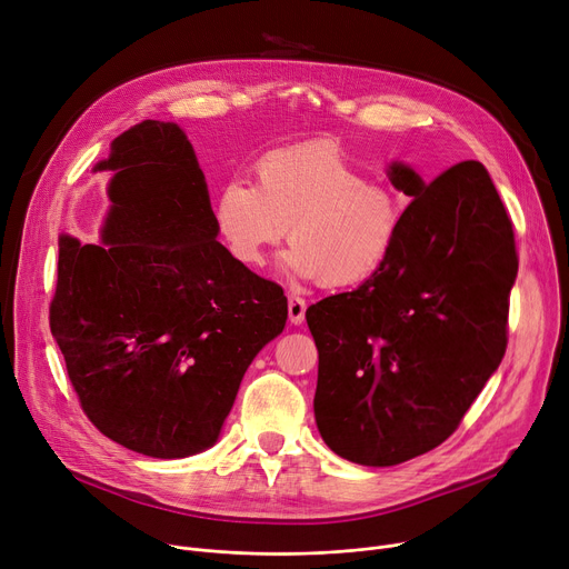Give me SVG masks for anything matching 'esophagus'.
Masks as SVG:
<instances>
[{
    "label": "esophagus",
    "mask_w": 569,
    "mask_h": 569,
    "mask_svg": "<svg viewBox=\"0 0 569 569\" xmlns=\"http://www.w3.org/2000/svg\"><path fill=\"white\" fill-rule=\"evenodd\" d=\"M305 313H307V302L302 300V297L290 295L288 297V318H290V322L300 325L305 320Z\"/></svg>",
    "instance_id": "esophagus-1"
}]
</instances>
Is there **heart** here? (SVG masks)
<instances>
[{"label":"heart","instance_id":"b5f03b06","mask_svg":"<svg viewBox=\"0 0 569 569\" xmlns=\"http://www.w3.org/2000/svg\"><path fill=\"white\" fill-rule=\"evenodd\" d=\"M212 223L228 258L260 267L288 234L290 272L350 290L390 260L403 223L399 191L371 179L332 142L267 149L253 184L228 179L214 196Z\"/></svg>","mask_w":569,"mask_h":569}]
</instances>
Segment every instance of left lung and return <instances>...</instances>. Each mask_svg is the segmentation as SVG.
I'll list each match as a JSON object with an SVG mask.
<instances>
[{"instance_id": "1", "label": "left lung", "mask_w": 569, "mask_h": 569, "mask_svg": "<svg viewBox=\"0 0 569 569\" xmlns=\"http://www.w3.org/2000/svg\"><path fill=\"white\" fill-rule=\"evenodd\" d=\"M390 179L412 198L390 260L307 309L318 431L362 466L403 463L459 429L505 355L519 269L512 221L480 161L429 184L395 163Z\"/></svg>"}]
</instances>
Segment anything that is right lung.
Listing matches in <instances>:
<instances>
[{
	"label": "right lung",
	"mask_w": 569,
	"mask_h": 569,
	"mask_svg": "<svg viewBox=\"0 0 569 569\" xmlns=\"http://www.w3.org/2000/svg\"><path fill=\"white\" fill-rule=\"evenodd\" d=\"M103 244L59 239L50 332L82 412L154 459L212 447L258 350L281 335L283 288L228 258L193 147L144 119L112 140Z\"/></svg>",
	"instance_id": "add662e5"
}]
</instances>
